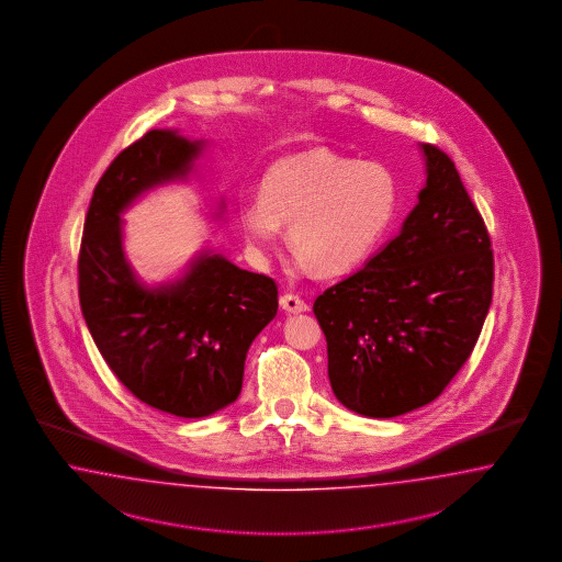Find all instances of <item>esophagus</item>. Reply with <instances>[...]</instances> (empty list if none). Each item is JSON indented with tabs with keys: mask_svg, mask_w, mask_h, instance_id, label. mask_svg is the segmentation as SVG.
<instances>
[{
	"mask_svg": "<svg viewBox=\"0 0 562 562\" xmlns=\"http://www.w3.org/2000/svg\"><path fill=\"white\" fill-rule=\"evenodd\" d=\"M280 306H282L286 313H305V311H308V305H306L303 299H299L296 294H284V296H280Z\"/></svg>",
	"mask_w": 562,
	"mask_h": 562,
	"instance_id": "esophagus-1",
	"label": "esophagus"
}]
</instances>
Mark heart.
<instances>
[{
    "label": "heart",
    "instance_id": "b5f03b06",
    "mask_svg": "<svg viewBox=\"0 0 562 562\" xmlns=\"http://www.w3.org/2000/svg\"><path fill=\"white\" fill-rule=\"evenodd\" d=\"M397 204L400 186L387 165L311 148L270 165L259 200L240 204L238 222L257 256L273 251L284 224L299 261L336 276L373 254Z\"/></svg>",
    "mask_w": 562,
    "mask_h": 562
}]
</instances>
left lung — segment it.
Returning <instances> with one entry per match:
<instances>
[{"mask_svg":"<svg viewBox=\"0 0 562 562\" xmlns=\"http://www.w3.org/2000/svg\"><path fill=\"white\" fill-rule=\"evenodd\" d=\"M420 153L425 188L400 235L313 305L334 395L369 418L437 400L472 355L493 301L484 221L453 160L430 144Z\"/></svg>","mask_w":562,"mask_h":562,"instance_id":"8db88e82","label":"left lung"}]
</instances>
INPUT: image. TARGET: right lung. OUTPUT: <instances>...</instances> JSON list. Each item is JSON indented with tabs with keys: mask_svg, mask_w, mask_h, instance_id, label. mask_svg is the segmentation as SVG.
Listing matches in <instances>:
<instances>
[{
	"mask_svg": "<svg viewBox=\"0 0 562 562\" xmlns=\"http://www.w3.org/2000/svg\"><path fill=\"white\" fill-rule=\"evenodd\" d=\"M204 148L177 130H153L125 148L94 188L78 259L80 306L102 358L139 402L181 418L237 400L249 346L278 313L272 278L210 247L158 286L127 261L121 214L153 189L188 181Z\"/></svg>",
	"mask_w": 562,
	"mask_h": 562,
	"instance_id": "obj_1",
	"label": "right lung"
}]
</instances>
